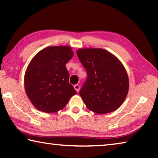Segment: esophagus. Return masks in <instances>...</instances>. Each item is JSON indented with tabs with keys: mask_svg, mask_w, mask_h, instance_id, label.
<instances>
[{
	"mask_svg": "<svg viewBox=\"0 0 158 158\" xmlns=\"http://www.w3.org/2000/svg\"><path fill=\"white\" fill-rule=\"evenodd\" d=\"M74 88H75V89H76V92H79V90H80V85H77V84L75 85H74Z\"/></svg>",
	"mask_w": 158,
	"mask_h": 158,
	"instance_id": "1",
	"label": "esophagus"
}]
</instances>
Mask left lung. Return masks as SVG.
<instances>
[{"label": "left lung", "instance_id": "left-lung-1", "mask_svg": "<svg viewBox=\"0 0 158 158\" xmlns=\"http://www.w3.org/2000/svg\"><path fill=\"white\" fill-rule=\"evenodd\" d=\"M76 52L87 73L80 91L87 108L97 114L117 110L129 90V78L123 64L104 49L81 48Z\"/></svg>", "mask_w": 158, "mask_h": 158}]
</instances>
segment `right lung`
<instances>
[{"instance_id":"add662e5","label":"right lung","mask_w":158,"mask_h":158,"mask_svg":"<svg viewBox=\"0 0 158 158\" xmlns=\"http://www.w3.org/2000/svg\"><path fill=\"white\" fill-rule=\"evenodd\" d=\"M73 56L70 46H50L34 56L24 75L27 97L34 107L51 113L66 106L76 94L69 83L66 64Z\"/></svg>"}]
</instances>
